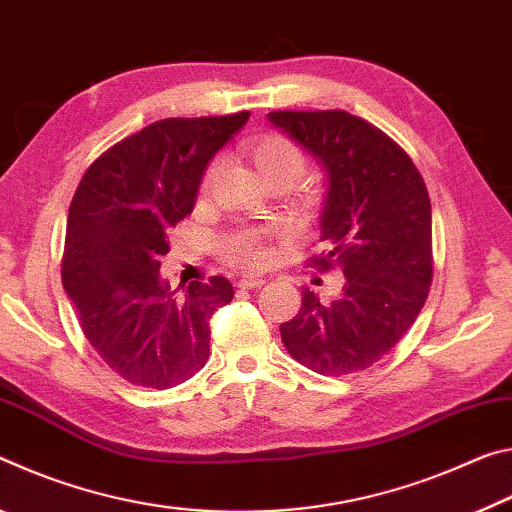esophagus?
<instances>
[{
	"label": "esophagus",
	"mask_w": 512,
	"mask_h": 512,
	"mask_svg": "<svg viewBox=\"0 0 512 512\" xmlns=\"http://www.w3.org/2000/svg\"><path fill=\"white\" fill-rule=\"evenodd\" d=\"M263 283H265V279H263L261 274H245V276H242V279L238 281V286L251 290V288H261Z\"/></svg>",
	"instance_id": "obj_1"
}]
</instances>
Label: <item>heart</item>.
Segmentation results:
<instances>
[{
  "label": "heart",
  "mask_w": 512,
  "mask_h": 512,
  "mask_svg": "<svg viewBox=\"0 0 512 512\" xmlns=\"http://www.w3.org/2000/svg\"><path fill=\"white\" fill-rule=\"evenodd\" d=\"M251 161L265 183H286L299 179L306 167V156L297 142L286 136H265L251 147ZM224 256L231 265L256 267L265 261L263 233L258 231H238L224 242Z\"/></svg>",
  "instance_id": "heart-1"
}]
</instances>
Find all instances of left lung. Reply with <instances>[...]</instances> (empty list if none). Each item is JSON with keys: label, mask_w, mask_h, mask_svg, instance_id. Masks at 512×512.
<instances>
[{"label": "left lung", "mask_w": 512, "mask_h": 512, "mask_svg": "<svg viewBox=\"0 0 512 512\" xmlns=\"http://www.w3.org/2000/svg\"><path fill=\"white\" fill-rule=\"evenodd\" d=\"M267 120L324 170L320 240L329 251L315 263L345 274L329 301L304 290L281 340L317 374L363 372L404 338L429 297V192L404 149L356 115L274 111Z\"/></svg>", "instance_id": "1"}]
</instances>
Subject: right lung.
<instances>
[{
	"instance_id": "right-lung-1",
	"label": "right lung",
	"mask_w": 512,
	"mask_h": 512,
	"mask_svg": "<svg viewBox=\"0 0 512 512\" xmlns=\"http://www.w3.org/2000/svg\"><path fill=\"white\" fill-rule=\"evenodd\" d=\"M247 120L249 111L149 124L99 156L74 192L63 288L83 335L129 383L174 388L211 354V317L233 286L213 276L177 295L158 270L208 163Z\"/></svg>"
}]
</instances>
